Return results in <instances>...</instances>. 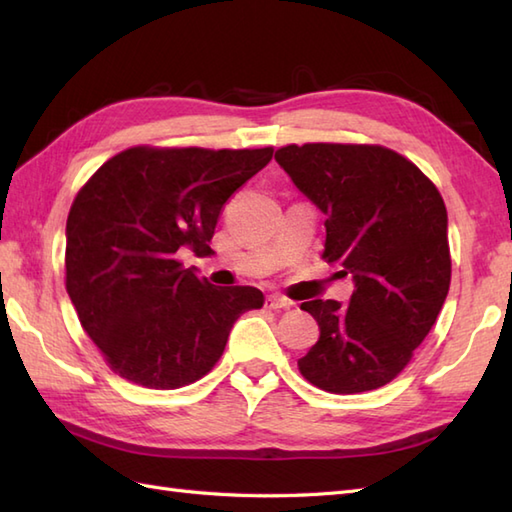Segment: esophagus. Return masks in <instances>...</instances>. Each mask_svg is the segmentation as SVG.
Returning a JSON list of instances; mask_svg holds the SVG:
<instances>
[{"label": "esophagus", "instance_id": "esophagus-1", "mask_svg": "<svg viewBox=\"0 0 512 512\" xmlns=\"http://www.w3.org/2000/svg\"><path fill=\"white\" fill-rule=\"evenodd\" d=\"M292 306H295V301H290L281 295H268V299H266V308H270V310H286Z\"/></svg>", "mask_w": 512, "mask_h": 512}]
</instances>
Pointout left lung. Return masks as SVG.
I'll use <instances>...</instances> for the list:
<instances>
[{"mask_svg":"<svg viewBox=\"0 0 512 512\" xmlns=\"http://www.w3.org/2000/svg\"><path fill=\"white\" fill-rule=\"evenodd\" d=\"M275 160L325 215L323 257L354 281L350 303H301L321 330L301 374L330 394L383 387L447 299V206L413 162L378 145H288Z\"/></svg>","mask_w":512,"mask_h":512,"instance_id":"obj_1","label":"left lung"}]
</instances>
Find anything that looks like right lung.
<instances>
[{
  "mask_svg": "<svg viewBox=\"0 0 512 512\" xmlns=\"http://www.w3.org/2000/svg\"><path fill=\"white\" fill-rule=\"evenodd\" d=\"M270 158L273 147H134L76 195L65 224V288L118 376L149 389L195 383L220 361L239 314L264 306L262 290L213 286L180 255L213 253L224 202Z\"/></svg>",
  "mask_w": 512,
  "mask_h": 512,
  "instance_id": "obj_1",
  "label": "right lung"
}]
</instances>
